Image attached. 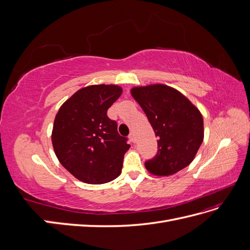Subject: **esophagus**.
I'll list each match as a JSON object with an SVG mask.
<instances>
[{
    "label": "esophagus",
    "mask_w": 250,
    "mask_h": 250,
    "mask_svg": "<svg viewBox=\"0 0 250 250\" xmlns=\"http://www.w3.org/2000/svg\"><path fill=\"white\" fill-rule=\"evenodd\" d=\"M129 139H130V141H131L132 143L135 142V137H134V133H133V132H131V133L129 134Z\"/></svg>",
    "instance_id": "1"
}]
</instances>
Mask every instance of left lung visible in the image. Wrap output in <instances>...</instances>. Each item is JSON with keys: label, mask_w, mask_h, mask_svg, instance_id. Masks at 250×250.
I'll return each instance as SVG.
<instances>
[{"label": "left lung", "mask_w": 250, "mask_h": 250, "mask_svg": "<svg viewBox=\"0 0 250 250\" xmlns=\"http://www.w3.org/2000/svg\"><path fill=\"white\" fill-rule=\"evenodd\" d=\"M130 93L158 139L157 154L145 163L148 172L170 176L190 165L204 137L199 109L185 95L166 84L134 86Z\"/></svg>", "instance_id": "obj_1"}]
</instances>
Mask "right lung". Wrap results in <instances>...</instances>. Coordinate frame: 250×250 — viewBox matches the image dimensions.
Here are the masks:
<instances>
[{"label":"right lung","instance_id":"right-lung-1","mask_svg":"<svg viewBox=\"0 0 250 250\" xmlns=\"http://www.w3.org/2000/svg\"><path fill=\"white\" fill-rule=\"evenodd\" d=\"M116 84L82 87L60 106L52 130L55 154L73 176L90 185L106 184L122 171L130 145L118 132L107 109L122 95Z\"/></svg>","mask_w":250,"mask_h":250}]
</instances>
